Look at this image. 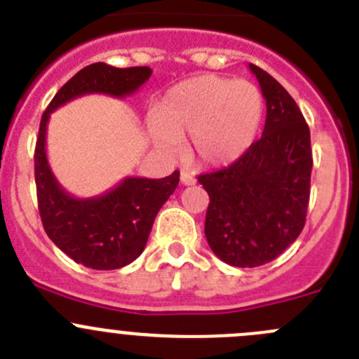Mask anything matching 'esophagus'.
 <instances>
[{
  "label": "esophagus",
  "mask_w": 359,
  "mask_h": 359,
  "mask_svg": "<svg viewBox=\"0 0 359 359\" xmlns=\"http://www.w3.org/2000/svg\"><path fill=\"white\" fill-rule=\"evenodd\" d=\"M180 182H182L184 186H193V184L196 182V180H194V177L191 175L189 172L182 170V172H180Z\"/></svg>",
  "instance_id": "esophagus-1"
}]
</instances>
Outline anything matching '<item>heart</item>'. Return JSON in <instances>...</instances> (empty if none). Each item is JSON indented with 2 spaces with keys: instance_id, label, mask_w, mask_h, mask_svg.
<instances>
[{
  "instance_id": "obj_1",
  "label": "heart",
  "mask_w": 359,
  "mask_h": 359,
  "mask_svg": "<svg viewBox=\"0 0 359 359\" xmlns=\"http://www.w3.org/2000/svg\"><path fill=\"white\" fill-rule=\"evenodd\" d=\"M263 95L247 80L201 75L177 83L154 109L152 140L172 152L191 135V152L208 166L238 159L256 138Z\"/></svg>"
}]
</instances>
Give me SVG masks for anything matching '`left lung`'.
<instances>
[{
  "mask_svg": "<svg viewBox=\"0 0 359 359\" xmlns=\"http://www.w3.org/2000/svg\"><path fill=\"white\" fill-rule=\"evenodd\" d=\"M266 100L259 140L235 163L198 177L210 203L205 236L231 266L276 259L305 226L311 196V130L290 93L259 66L249 65Z\"/></svg>",
  "mask_w": 359,
  "mask_h": 359,
  "instance_id": "left-lung-1",
  "label": "left lung"
}]
</instances>
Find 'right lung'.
<instances>
[{
	"mask_svg": "<svg viewBox=\"0 0 359 359\" xmlns=\"http://www.w3.org/2000/svg\"><path fill=\"white\" fill-rule=\"evenodd\" d=\"M149 66L116 68L95 62L72 76L55 93L40 121L34 149L38 210L48 238L75 263L93 270H116L137 259L145 249L159 208L179 186V172L165 179L126 177L102 196L75 198L55 180L45 152L50 114L83 95L124 98L151 76Z\"/></svg>",
	"mask_w": 359,
	"mask_h": 359,
	"instance_id": "1",
	"label": "right lung"
}]
</instances>
